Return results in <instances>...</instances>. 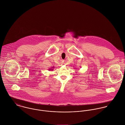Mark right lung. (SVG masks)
Here are the masks:
<instances>
[{
    "label": "right lung",
    "instance_id": "obj_1",
    "mask_svg": "<svg viewBox=\"0 0 125 125\" xmlns=\"http://www.w3.org/2000/svg\"><path fill=\"white\" fill-rule=\"evenodd\" d=\"M49 70H51V69H49Z\"/></svg>",
    "mask_w": 125,
    "mask_h": 125
}]
</instances>
